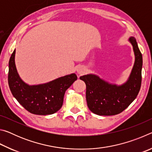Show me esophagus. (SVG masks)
Returning <instances> with one entry per match:
<instances>
[{
    "label": "esophagus",
    "mask_w": 152,
    "mask_h": 152,
    "mask_svg": "<svg viewBox=\"0 0 152 152\" xmlns=\"http://www.w3.org/2000/svg\"><path fill=\"white\" fill-rule=\"evenodd\" d=\"M76 71H77V73H78V74H82L85 72V69H84L83 67L79 66V67H78V68H77Z\"/></svg>",
    "instance_id": "esophagus-1"
}]
</instances>
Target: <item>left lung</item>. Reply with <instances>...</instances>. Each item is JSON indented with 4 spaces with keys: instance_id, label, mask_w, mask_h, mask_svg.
I'll return each instance as SVG.
<instances>
[{
    "instance_id": "1",
    "label": "left lung",
    "mask_w": 152,
    "mask_h": 152,
    "mask_svg": "<svg viewBox=\"0 0 152 152\" xmlns=\"http://www.w3.org/2000/svg\"><path fill=\"white\" fill-rule=\"evenodd\" d=\"M134 52L135 61L127 81L122 84L110 83L99 76L88 74L80 77L86 86V98L90 110L98 115H117L134 101L141 83L143 58L134 37H129Z\"/></svg>"
}]
</instances>
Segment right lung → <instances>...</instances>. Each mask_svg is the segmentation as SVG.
Masks as SVG:
<instances>
[{
	"mask_svg": "<svg viewBox=\"0 0 152 152\" xmlns=\"http://www.w3.org/2000/svg\"><path fill=\"white\" fill-rule=\"evenodd\" d=\"M15 50L9 62L8 82L17 101L29 113L48 115L62 107L66 90L77 80L75 73L60 77L46 83L29 85L20 78L15 65Z\"/></svg>",
	"mask_w": 152,
	"mask_h": 152,
	"instance_id": "right-lung-1",
	"label": "right lung"
}]
</instances>
